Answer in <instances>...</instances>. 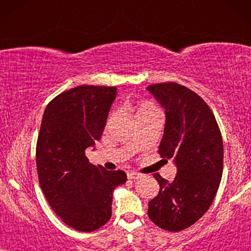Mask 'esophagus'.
<instances>
[{
  "label": "esophagus",
  "mask_w": 251,
  "mask_h": 251,
  "mask_svg": "<svg viewBox=\"0 0 251 251\" xmlns=\"http://www.w3.org/2000/svg\"><path fill=\"white\" fill-rule=\"evenodd\" d=\"M140 177H142V175L138 173H128V179H138Z\"/></svg>",
  "instance_id": "1"
}]
</instances>
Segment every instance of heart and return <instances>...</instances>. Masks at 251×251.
I'll list each match as a JSON object with an SVG mask.
<instances>
[{
	"label": "heart",
	"mask_w": 251,
	"mask_h": 251,
	"mask_svg": "<svg viewBox=\"0 0 251 251\" xmlns=\"http://www.w3.org/2000/svg\"><path fill=\"white\" fill-rule=\"evenodd\" d=\"M151 113H157L156 108L154 107V106L151 104V102H142V104H139L138 108H137L136 111V118L139 115H144V114H151ZM115 115V113H113L112 118Z\"/></svg>",
	"instance_id": "b5f03b06"
}]
</instances>
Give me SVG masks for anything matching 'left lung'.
Returning a JSON list of instances; mask_svg holds the SVG:
<instances>
[{
    "mask_svg": "<svg viewBox=\"0 0 251 251\" xmlns=\"http://www.w3.org/2000/svg\"><path fill=\"white\" fill-rule=\"evenodd\" d=\"M146 89L166 114L159 153L173 157L177 168L173 181L153 175L160 192L149 202V217L167 231H183L205 214L217 193L224 162L222 135L211 109L194 91L175 82Z\"/></svg>",
    "mask_w": 251,
    "mask_h": 251,
    "instance_id": "left-lung-1",
    "label": "left lung"
}]
</instances>
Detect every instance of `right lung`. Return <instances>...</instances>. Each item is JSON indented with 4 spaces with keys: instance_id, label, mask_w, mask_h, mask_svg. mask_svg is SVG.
<instances>
[{
    "instance_id": "obj_1",
    "label": "right lung",
    "mask_w": 251,
    "mask_h": 251,
    "mask_svg": "<svg viewBox=\"0 0 251 251\" xmlns=\"http://www.w3.org/2000/svg\"><path fill=\"white\" fill-rule=\"evenodd\" d=\"M115 87L80 85L58 95L44 111L36 145L40 186L53 211L81 232L101 227L112 216L113 192L125 171L89 163L85 150L101 138Z\"/></svg>"
}]
</instances>
